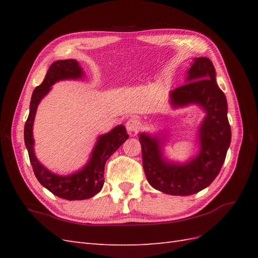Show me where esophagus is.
<instances>
[{"mask_svg":"<svg viewBox=\"0 0 258 258\" xmlns=\"http://www.w3.org/2000/svg\"><path fill=\"white\" fill-rule=\"evenodd\" d=\"M126 128L130 133H135L136 131L141 128V120L138 117H131L127 122H126Z\"/></svg>","mask_w":258,"mask_h":258,"instance_id":"esophagus-1","label":"esophagus"}]
</instances>
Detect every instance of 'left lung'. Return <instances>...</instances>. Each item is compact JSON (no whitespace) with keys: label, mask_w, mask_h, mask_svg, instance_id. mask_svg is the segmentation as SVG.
I'll use <instances>...</instances> for the list:
<instances>
[{"label":"left lung","mask_w":258,"mask_h":258,"mask_svg":"<svg viewBox=\"0 0 258 258\" xmlns=\"http://www.w3.org/2000/svg\"><path fill=\"white\" fill-rule=\"evenodd\" d=\"M186 82L171 93L172 103L174 106L197 103L206 111L200 128V154L184 165L169 164L163 160L156 138L140 135L146 178L153 187L169 195H191L207 187L221 171L232 138L226 97L216 84L211 59L195 58Z\"/></svg>","instance_id":"8db88e82"}]
</instances>
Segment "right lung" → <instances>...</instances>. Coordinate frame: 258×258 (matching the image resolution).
I'll use <instances>...</instances> for the list:
<instances>
[{"instance_id":"right-lung-1","label":"right lung","mask_w":258,"mask_h":258,"mask_svg":"<svg viewBox=\"0 0 258 258\" xmlns=\"http://www.w3.org/2000/svg\"><path fill=\"white\" fill-rule=\"evenodd\" d=\"M82 75L83 72L75 59H61V61L54 62L48 68L42 84L36 86L33 91L30 103V114L24 126L25 146L29 152L30 162L38 182L54 195L68 201L91 199L102 189L104 184V167H105L106 161L128 138V134H126V130L123 125L116 126L109 133L102 135L97 141L87 165L82 171L69 175V176H58L56 174L51 173L36 160L34 151H33L34 141L32 135V126L38 103L50 91L51 86L55 82L65 79H80Z\"/></svg>"}]
</instances>
